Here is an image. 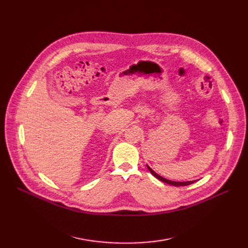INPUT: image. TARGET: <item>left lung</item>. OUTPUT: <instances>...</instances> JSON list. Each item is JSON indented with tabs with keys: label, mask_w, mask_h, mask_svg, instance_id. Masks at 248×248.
I'll return each instance as SVG.
<instances>
[{
	"label": "left lung",
	"mask_w": 248,
	"mask_h": 248,
	"mask_svg": "<svg viewBox=\"0 0 248 248\" xmlns=\"http://www.w3.org/2000/svg\"><path fill=\"white\" fill-rule=\"evenodd\" d=\"M147 168L149 169V171L152 173V175L153 176H155V178L157 179H159L160 181H162V182H164V183H167V184H170V185H173V186H187V185H190V184H193L195 181H186V182H176V181H171V180H168V179H165L164 177H162V176H160L159 174H157L155 173L153 169L151 168V167H149L148 165H147Z\"/></svg>",
	"instance_id": "8db88e82"
}]
</instances>
